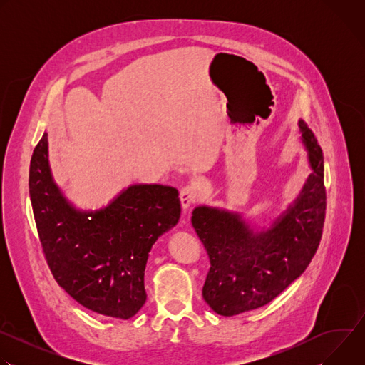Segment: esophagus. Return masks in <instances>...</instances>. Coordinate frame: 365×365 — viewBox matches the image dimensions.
<instances>
[{
	"label": "esophagus",
	"mask_w": 365,
	"mask_h": 365,
	"mask_svg": "<svg viewBox=\"0 0 365 365\" xmlns=\"http://www.w3.org/2000/svg\"><path fill=\"white\" fill-rule=\"evenodd\" d=\"M179 197H180L182 207L186 211V210H189V207L193 203H196V202H199L202 199V193L196 187H193V186H186V187H183L180 190Z\"/></svg>",
	"instance_id": "esophagus-1"
}]
</instances>
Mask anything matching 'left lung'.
<instances>
[{
  "label": "left lung",
  "instance_id": "1",
  "mask_svg": "<svg viewBox=\"0 0 365 365\" xmlns=\"http://www.w3.org/2000/svg\"><path fill=\"white\" fill-rule=\"evenodd\" d=\"M297 127L310 175L269 225L218 206L199 205L192 212V225L211 262L202 296L221 317L272 302L306 270L318 250L327 210L324 155L302 120Z\"/></svg>",
  "mask_w": 365,
  "mask_h": 365
}]
</instances>
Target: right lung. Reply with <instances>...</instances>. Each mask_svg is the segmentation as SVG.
<instances>
[{"label":"right lung","instance_id":"obj_1","mask_svg":"<svg viewBox=\"0 0 365 365\" xmlns=\"http://www.w3.org/2000/svg\"><path fill=\"white\" fill-rule=\"evenodd\" d=\"M34 220L53 277L96 314L130 319L144 306L148 252L180 218L179 192L133 183L98 210H81L51 175L48 140L36 145L29 178Z\"/></svg>","mask_w":365,"mask_h":365}]
</instances>
